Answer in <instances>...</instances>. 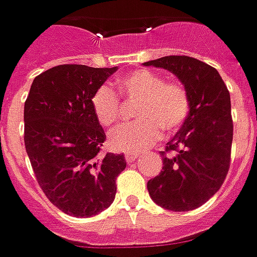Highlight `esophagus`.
<instances>
[{"label": "esophagus", "instance_id": "34e87169", "mask_svg": "<svg viewBox=\"0 0 257 257\" xmlns=\"http://www.w3.org/2000/svg\"><path fill=\"white\" fill-rule=\"evenodd\" d=\"M124 157H125V160H127V163H133L134 160L139 157V154L137 153H125L124 154Z\"/></svg>", "mask_w": 257, "mask_h": 257}]
</instances>
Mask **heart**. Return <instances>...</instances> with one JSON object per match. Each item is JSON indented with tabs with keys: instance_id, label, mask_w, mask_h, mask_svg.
<instances>
[{
	"instance_id": "obj_1",
	"label": "heart",
	"mask_w": 257,
	"mask_h": 257,
	"mask_svg": "<svg viewBox=\"0 0 257 257\" xmlns=\"http://www.w3.org/2000/svg\"><path fill=\"white\" fill-rule=\"evenodd\" d=\"M124 100L139 103L134 111L137 123L118 127L108 134V147L114 152L139 153L149 149L164 133H174L190 113V95L177 81H166L164 75L152 70H136L118 80ZM91 108L97 121L110 127L120 114L117 95L105 85L98 87L91 97Z\"/></svg>"
}]
</instances>
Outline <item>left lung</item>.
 Listing matches in <instances>:
<instances>
[{
  "mask_svg": "<svg viewBox=\"0 0 257 257\" xmlns=\"http://www.w3.org/2000/svg\"><path fill=\"white\" fill-rule=\"evenodd\" d=\"M143 65L176 75L190 95V113L162 152L163 169L147 182L153 202L172 212L200 207L220 189L230 167V94L212 65L187 55H169Z\"/></svg>",
  "mask_w": 257,
  "mask_h": 257,
  "instance_id": "1",
  "label": "left lung"
}]
</instances>
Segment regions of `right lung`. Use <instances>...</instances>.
Here are the masks:
<instances>
[{"label": "right lung", "mask_w": 257, "mask_h": 257, "mask_svg": "<svg viewBox=\"0 0 257 257\" xmlns=\"http://www.w3.org/2000/svg\"><path fill=\"white\" fill-rule=\"evenodd\" d=\"M117 71L81 64L35 77L24 105V143L37 182L61 212L91 217L115 197L123 154H101L105 140L91 108L94 91Z\"/></svg>", "instance_id": "1"}]
</instances>
